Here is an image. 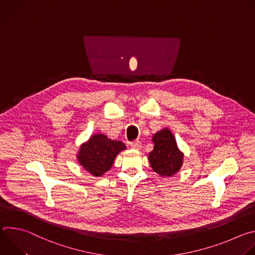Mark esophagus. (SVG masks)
<instances>
[{
    "mask_svg": "<svg viewBox=\"0 0 255 255\" xmlns=\"http://www.w3.org/2000/svg\"><path fill=\"white\" fill-rule=\"evenodd\" d=\"M130 146H131V148H133V149H139L140 147H141V142L140 141H132L131 143H130Z\"/></svg>",
    "mask_w": 255,
    "mask_h": 255,
    "instance_id": "esophagus-1",
    "label": "esophagus"
}]
</instances>
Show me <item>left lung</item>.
Masks as SVG:
<instances>
[{"instance_id":"obj_1","label":"left lung","mask_w":255,"mask_h":255,"mask_svg":"<svg viewBox=\"0 0 255 255\" xmlns=\"http://www.w3.org/2000/svg\"><path fill=\"white\" fill-rule=\"evenodd\" d=\"M152 141L154 148L148 155L152 169L161 176L175 174L183 164L184 154L178 150L172 133L164 128L153 135Z\"/></svg>"}]
</instances>
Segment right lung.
Masks as SVG:
<instances>
[{
	"label": "right lung",
	"mask_w": 255,
	"mask_h": 255,
	"mask_svg": "<svg viewBox=\"0 0 255 255\" xmlns=\"http://www.w3.org/2000/svg\"><path fill=\"white\" fill-rule=\"evenodd\" d=\"M124 149L126 146L122 141L109 139L104 134H96L82 145L78 160L90 173L101 176L112 167L116 155Z\"/></svg>",
	"instance_id": "add662e5"
}]
</instances>
